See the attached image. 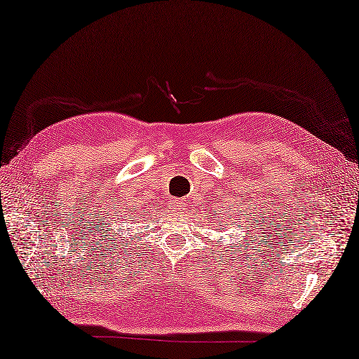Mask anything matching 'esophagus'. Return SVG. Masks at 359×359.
I'll return each mask as SVG.
<instances>
[{
  "label": "esophagus",
  "instance_id": "esophagus-1",
  "mask_svg": "<svg viewBox=\"0 0 359 359\" xmlns=\"http://www.w3.org/2000/svg\"><path fill=\"white\" fill-rule=\"evenodd\" d=\"M182 207H184V201L182 199H173L170 203V208L173 210H181Z\"/></svg>",
  "mask_w": 359,
  "mask_h": 359
}]
</instances>
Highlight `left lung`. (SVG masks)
Segmentation results:
<instances>
[{
    "label": "left lung",
    "mask_w": 359,
    "mask_h": 359,
    "mask_svg": "<svg viewBox=\"0 0 359 359\" xmlns=\"http://www.w3.org/2000/svg\"><path fill=\"white\" fill-rule=\"evenodd\" d=\"M239 213H241V212H239ZM229 217H231V216H229Z\"/></svg>",
    "instance_id": "left-lung-1"
}]
</instances>
